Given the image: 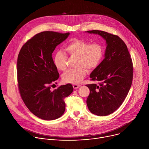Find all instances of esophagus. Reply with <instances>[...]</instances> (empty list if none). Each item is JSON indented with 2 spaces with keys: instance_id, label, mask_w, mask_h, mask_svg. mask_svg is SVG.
Returning <instances> with one entry per match:
<instances>
[{
  "instance_id": "obj_1",
  "label": "esophagus",
  "mask_w": 149,
  "mask_h": 149,
  "mask_svg": "<svg viewBox=\"0 0 149 149\" xmlns=\"http://www.w3.org/2000/svg\"><path fill=\"white\" fill-rule=\"evenodd\" d=\"M80 87V85L79 84H73V88L74 89H77Z\"/></svg>"
}]
</instances>
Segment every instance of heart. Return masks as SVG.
Listing matches in <instances>:
<instances>
[{
	"mask_svg": "<svg viewBox=\"0 0 149 149\" xmlns=\"http://www.w3.org/2000/svg\"><path fill=\"white\" fill-rule=\"evenodd\" d=\"M68 54L72 57H77V65L79 68L67 71L62 75L65 82L77 84L87 75V69L94 70L101 63L104 50L98 43L90 44L81 39H72L65 47ZM67 55L62 51H56L54 55V63L56 68L63 71L67 68Z\"/></svg>",
	"mask_w": 149,
	"mask_h": 149,
	"instance_id": "heart-1",
	"label": "heart"
}]
</instances>
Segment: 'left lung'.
<instances>
[{
  "label": "left lung",
  "mask_w": 149,
  "mask_h": 149,
  "mask_svg": "<svg viewBox=\"0 0 149 149\" xmlns=\"http://www.w3.org/2000/svg\"><path fill=\"white\" fill-rule=\"evenodd\" d=\"M98 34L105 40V58L91 74L96 84L86 86L90 89L87 104L90 111L98 116L109 115L124 102L132 86L133 62L124 42L117 35L102 31H88Z\"/></svg>",
  "instance_id": "8db88e82"
}]
</instances>
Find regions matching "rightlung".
I'll use <instances>...</instances> for the list:
<instances>
[{
  "mask_svg": "<svg viewBox=\"0 0 149 149\" xmlns=\"http://www.w3.org/2000/svg\"><path fill=\"white\" fill-rule=\"evenodd\" d=\"M69 35L53 31L37 33L22 46L17 56L20 95L29 111L41 119L59 118L65 110L64 98L73 91L71 84L51 90L52 84L59 77L52 54Z\"/></svg>",
  "mask_w": 149,
  "mask_h": 149,
  "instance_id": "1",
  "label": "right lung"
}]
</instances>
